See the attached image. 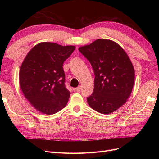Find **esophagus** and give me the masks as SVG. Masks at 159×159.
<instances>
[{"mask_svg":"<svg viewBox=\"0 0 159 159\" xmlns=\"http://www.w3.org/2000/svg\"><path fill=\"white\" fill-rule=\"evenodd\" d=\"M74 90H75V91H78H78H80V90H81V86H78V88H75Z\"/></svg>","mask_w":159,"mask_h":159,"instance_id":"1","label":"esophagus"}]
</instances>
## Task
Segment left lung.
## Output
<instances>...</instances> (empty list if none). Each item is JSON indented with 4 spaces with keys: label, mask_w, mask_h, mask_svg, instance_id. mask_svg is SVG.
Returning a JSON list of instances; mask_svg holds the SVG:
<instances>
[{
    "label": "left lung",
    "mask_w": 159,
    "mask_h": 159,
    "mask_svg": "<svg viewBox=\"0 0 159 159\" xmlns=\"http://www.w3.org/2000/svg\"><path fill=\"white\" fill-rule=\"evenodd\" d=\"M79 50L91 63L95 74L88 105L100 113L114 112L132 92L134 70L131 60L121 46L108 39H98Z\"/></svg>",
    "instance_id": "obj_1"
}]
</instances>
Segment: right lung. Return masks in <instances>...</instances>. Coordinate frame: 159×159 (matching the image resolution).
<instances>
[{
  "mask_svg": "<svg viewBox=\"0 0 159 159\" xmlns=\"http://www.w3.org/2000/svg\"><path fill=\"white\" fill-rule=\"evenodd\" d=\"M74 46L40 42L34 46L22 61L19 83L32 106L42 113L52 115L68 103L70 92L66 88L64 61Z\"/></svg>",
  "mask_w": 159,
  "mask_h": 159,
  "instance_id": "obj_1",
  "label": "right lung"
}]
</instances>
